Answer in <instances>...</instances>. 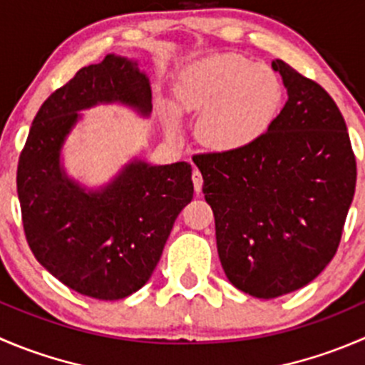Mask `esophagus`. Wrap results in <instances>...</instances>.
Returning a JSON list of instances; mask_svg holds the SVG:
<instances>
[{
    "label": "esophagus",
    "mask_w": 365,
    "mask_h": 365,
    "mask_svg": "<svg viewBox=\"0 0 365 365\" xmlns=\"http://www.w3.org/2000/svg\"><path fill=\"white\" fill-rule=\"evenodd\" d=\"M192 183H194V190H196V192H201V187H203V176H201V173L197 171V169H194L192 171Z\"/></svg>",
    "instance_id": "esophagus-1"
}]
</instances>
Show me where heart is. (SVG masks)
Masks as SVG:
<instances>
[{
	"mask_svg": "<svg viewBox=\"0 0 365 365\" xmlns=\"http://www.w3.org/2000/svg\"><path fill=\"white\" fill-rule=\"evenodd\" d=\"M180 108L205 114L200 137L219 151H239L269 130L282 103V83L264 63L240 55H217L183 74L176 88ZM176 130V121H169Z\"/></svg>",
	"mask_w": 365,
	"mask_h": 365,
	"instance_id": "1",
	"label": "heart"
}]
</instances>
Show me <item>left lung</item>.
I'll return each instance as SVG.
<instances>
[{"mask_svg":"<svg viewBox=\"0 0 365 365\" xmlns=\"http://www.w3.org/2000/svg\"><path fill=\"white\" fill-rule=\"evenodd\" d=\"M272 69L289 98L267 132L244 150L192 158L226 278L262 299L305 287L330 264L356 183L348 128L330 94L284 60Z\"/></svg>","mask_w":365,"mask_h":365,"instance_id":"1","label":"left lung"}]
</instances>
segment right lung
<instances>
[{"label": "right lung", "mask_w": 365, "mask_h": 365, "mask_svg": "<svg viewBox=\"0 0 365 365\" xmlns=\"http://www.w3.org/2000/svg\"><path fill=\"white\" fill-rule=\"evenodd\" d=\"M100 103L150 115V80L137 62L107 55L42 103L21 151L17 196L28 246L42 267L80 294L112 302L150 280L194 185L187 162L151 165L139 158L101 189L71 180L60 151L78 112Z\"/></svg>", "instance_id": "obj_1"}]
</instances>
